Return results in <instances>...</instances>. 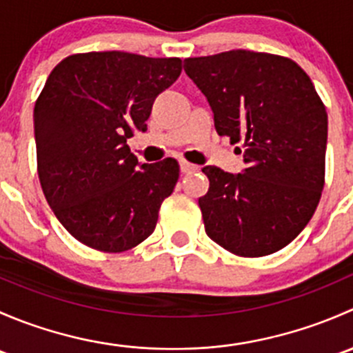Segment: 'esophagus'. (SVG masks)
<instances>
[{
  "instance_id": "obj_1",
  "label": "esophagus",
  "mask_w": 353,
  "mask_h": 353,
  "mask_svg": "<svg viewBox=\"0 0 353 353\" xmlns=\"http://www.w3.org/2000/svg\"><path fill=\"white\" fill-rule=\"evenodd\" d=\"M179 167H181V172H183V174L196 172V170H198V165H194V163L186 162V160H181V162H179Z\"/></svg>"
}]
</instances>
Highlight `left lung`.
I'll use <instances>...</instances> for the list:
<instances>
[{
  "label": "left lung",
  "instance_id": "1",
  "mask_svg": "<svg viewBox=\"0 0 353 353\" xmlns=\"http://www.w3.org/2000/svg\"><path fill=\"white\" fill-rule=\"evenodd\" d=\"M184 71L208 101L216 133L244 148L239 174L203 167L206 236L248 258L285 248L325 184L328 114L311 78L292 59L245 49L188 58Z\"/></svg>",
  "mask_w": 353,
  "mask_h": 353
}]
</instances>
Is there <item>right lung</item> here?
<instances>
[{
  "instance_id": "obj_1",
  "label": "right lung",
  "mask_w": 353,
  "mask_h": 353,
  "mask_svg": "<svg viewBox=\"0 0 353 353\" xmlns=\"http://www.w3.org/2000/svg\"><path fill=\"white\" fill-rule=\"evenodd\" d=\"M181 74L179 58L123 51L63 59L34 109L42 191L63 227L99 251L134 248L155 230L179 163H141L128 138L147 131L157 95Z\"/></svg>"
}]
</instances>
